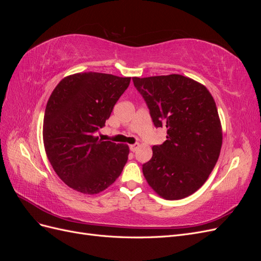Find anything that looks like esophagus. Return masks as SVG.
Here are the masks:
<instances>
[{"label": "esophagus", "mask_w": 261, "mask_h": 261, "mask_svg": "<svg viewBox=\"0 0 261 261\" xmlns=\"http://www.w3.org/2000/svg\"><path fill=\"white\" fill-rule=\"evenodd\" d=\"M138 148H139V145H138V144H134V145H130V146H129L130 151H133V152H135Z\"/></svg>", "instance_id": "obj_1"}]
</instances>
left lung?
Here are the masks:
<instances>
[{"label": "left lung", "instance_id": "obj_1", "mask_svg": "<svg viewBox=\"0 0 261 261\" xmlns=\"http://www.w3.org/2000/svg\"><path fill=\"white\" fill-rule=\"evenodd\" d=\"M133 82L155 127L168 133L162 145L152 147L144 176L162 198L183 199L204 184L219 159L222 126L215 99L202 84L178 74Z\"/></svg>", "mask_w": 261, "mask_h": 261}]
</instances>
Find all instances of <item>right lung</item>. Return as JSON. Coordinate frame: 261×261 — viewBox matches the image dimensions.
Listing matches in <instances>:
<instances>
[{"instance_id": "1", "label": "right lung", "mask_w": 261, "mask_h": 261, "mask_svg": "<svg viewBox=\"0 0 261 261\" xmlns=\"http://www.w3.org/2000/svg\"><path fill=\"white\" fill-rule=\"evenodd\" d=\"M129 82L130 77L77 73L63 78L51 93L43 118L44 150L58 176L77 192H103L127 162V145L101 140L96 132Z\"/></svg>"}]
</instances>
